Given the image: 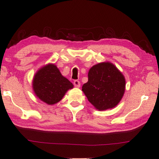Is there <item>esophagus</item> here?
I'll return each instance as SVG.
<instances>
[{
	"label": "esophagus",
	"mask_w": 159,
	"mask_h": 159,
	"mask_svg": "<svg viewBox=\"0 0 159 159\" xmlns=\"http://www.w3.org/2000/svg\"><path fill=\"white\" fill-rule=\"evenodd\" d=\"M74 85L75 87H76V88H79L80 86V83L79 80H75L74 81Z\"/></svg>",
	"instance_id": "34e87169"
}]
</instances>
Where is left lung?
<instances>
[{
    "label": "left lung",
    "instance_id": "1",
    "mask_svg": "<svg viewBox=\"0 0 159 159\" xmlns=\"http://www.w3.org/2000/svg\"><path fill=\"white\" fill-rule=\"evenodd\" d=\"M125 79L111 62H102L92 66L88 81L82 90L91 104L99 111L114 108L125 93Z\"/></svg>",
    "mask_w": 159,
    "mask_h": 159
}]
</instances>
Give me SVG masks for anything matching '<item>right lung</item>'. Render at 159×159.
I'll return each instance as SVG.
<instances>
[{
    "instance_id": "obj_1",
    "label": "right lung",
    "mask_w": 159,
    "mask_h": 159,
    "mask_svg": "<svg viewBox=\"0 0 159 159\" xmlns=\"http://www.w3.org/2000/svg\"><path fill=\"white\" fill-rule=\"evenodd\" d=\"M73 88V84L61 74L53 64H48L40 69L33 79L35 95L48 105L57 103L67 90Z\"/></svg>"
}]
</instances>
